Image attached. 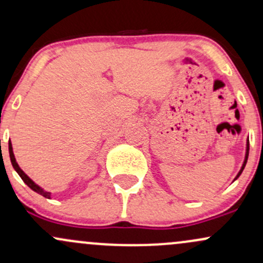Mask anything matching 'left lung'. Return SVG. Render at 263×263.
<instances>
[{
	"mask_svg": "<svg viewBox=\"0 0 263 263\" xmlns=\"http://www.w3.org/2000/svg\"><path fill=\"white\" fill-rule=\"evenodd\" d=\"M249 149H250V143H249V140H247V143H246V155H245V161H243V163H242V167H241L240 172H238V173H237V176H236V178H235L234 180H236L237 178L240 177V174L242 173L243 168H245V165H246V162H247V158H249Z\"/></svg>",
	"mask_w": 263,
	"mask_h": 263,
	"instance_id": "left-lung-1",
	"label": "left lung"
}]
</instances>
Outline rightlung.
I'll return each mask as SVG.
<instances>
[{"mask_svg":"<svg viewBox=\"0 0 263 263\" xmlns=\"http://www.w3.org/2000/svg\"><path fill=\"white\" fill-rule=\"evenodd\" d=\"M8 151H10V158H11V163H12V165H13L14 171L17 172L18 176H20L21 178H22L23 182H25V183L27 184V185H28L29 188H31L32 190H34L35 193H38V194L43 195L44 198L50 199V197H52V193H50V192H45V190H44L43 188H41V186H39L38 184H35L34 182H33V180L31 179V178H29V177L27 176V174L25 173V172H23L22 170H21L20 165H18V163L16 162V158H14V155H13V148H12V143H11V141L8 142Z\"/></svg>","mask_w":263,"mask_h":263,"instance_id":"add662e5","label":"right lung"}]
</instances>
